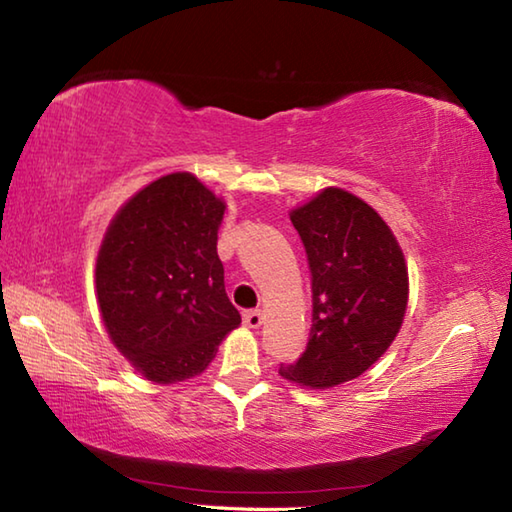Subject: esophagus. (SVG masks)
<instances>
[{
    "label": "esophagus",
    "instance_id": "esophagus-1",
    "mask_svg": "<svg viewBox=\"0 0 512 512\" xmlns=\"http://www.w3.org/2000/svg\"><path fill=\"white\" fill-rule=\"evenodd\" d=\"M244 324L248 328H259L264 324V313L262 310H246L244 313Z\"/></svg>",
    "mask_w": 512,
    "mask_h": 512
}]
</instances>
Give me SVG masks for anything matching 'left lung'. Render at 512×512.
I'll use <instances>...</instances> for the list:
<instances>
[{"label":"left lung","instance_id":"left-lung-1","mask_svg":"<svg viewBox=\"0 0 512 512\" xmlns=\"http://www.w3.org/2000/svg\"><path fill=\"white\" fill-rule=\"evenodd\" d=\"M290 222L313 275V326L304 355L279 375L326 390L366 373L393 344L408 306V268L390 226L344 188H324Z\"/></svg>","mask_w":512,"mask_h":512}]
</instances>
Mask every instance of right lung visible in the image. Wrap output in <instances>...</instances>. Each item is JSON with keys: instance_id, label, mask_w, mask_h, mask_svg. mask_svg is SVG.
Segmentation results:
<instances>
[{"instance_id": "1", "label": "right lung", "mask_w": 512, "mask_h": 512, "mask_svg": "<svg viewBox=\"0 0 512 512\" xmlns=\"http://www.w3.org/2000/svg\"><path fill=\"white\" fill-rule=\"evenodd\" d=\"M226 204L195 175L155 179L117 210L97 253L95 286L110 342L139 375H202L242 324L224 288L217 230Z\"/></svg>"}]
</instances>
